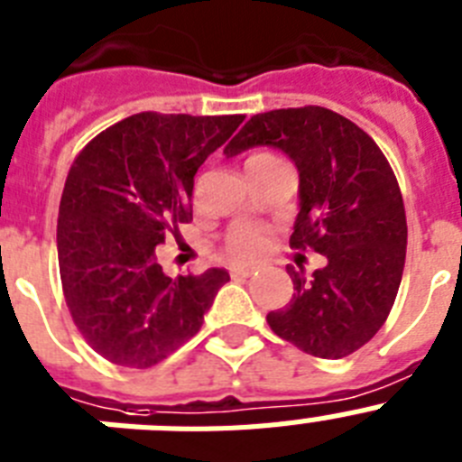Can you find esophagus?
<instances>
[{"label": "esophagus", "instance_id": "obj_1", "mask_svg": "<svg viewBox=\"0 0 462 462\" xmlns=\"http://www.w3.org/2000/svg\"><path fill=\"white\" fill-rule=\"evenodd\" d=\"M251 274H254L251 267H232L230 270V276H235V279H248Z\"/></svg>", "mask_w": 462, "mask_h": 462}]
</instances>
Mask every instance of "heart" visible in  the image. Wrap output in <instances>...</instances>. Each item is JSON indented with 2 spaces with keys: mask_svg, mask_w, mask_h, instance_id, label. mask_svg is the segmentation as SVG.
<instances>
[{
  "mask_svg": "<svg viewBox=\"0 0 462 462\" xmlns=\"http://www.w3.org/2000/svg\"><path fill=\"white\" fill-rule=\"evenodd\" d=\"M254 158H264V155H254ZM264 248H267V235L248 223H239L226 236V254L235 263H251Z\"/></svg>",
  "mask_w": 462,
  "mask_h": 462,
  "instance_id": "1",
  "label": "heart"
}]
</instances>
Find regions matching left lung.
<instances>
[{
	"mask_svg": "<svg viewBox=\"0 0 462 462\" xmlns=\"http://www.w3.org/2000/svg\"><path fill=\"white\" fill-rule=\"evenodd\" d=\"M254 146H274L295 162L300 211L291 246L328 260L311 276L288 264L295 292L267 323L316 358H344L379 332L402 281L407 216L395 174L367 132L323 106L254 116L223 153Z\"/></svg>",
	"mask_w": 462,
	"mask_h": 462,
	"instance_id": "obj_1",
	"label": "left lung"
}]
</instances>
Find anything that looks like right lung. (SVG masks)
Listing matches in <instances>:
<instances>
[{
  "instance_id": "1",
  "label": "right lung",
  "mask_w": 462,
  "mask_h": 462,
  "mask_svg": "<svg viewBox=\"0 0 462 462\" xmlns=\"http://www.w3.org/2000/svg\"><path fill=\"white\" fill-rule=\"evenodd\" d=\"M244 116L136 114L71 164L58 218L60 279L83 339L123 367H151L198 335L226 270L170 279L155 258L192 220V183Z\"/></svg>"
}]
</instances>
